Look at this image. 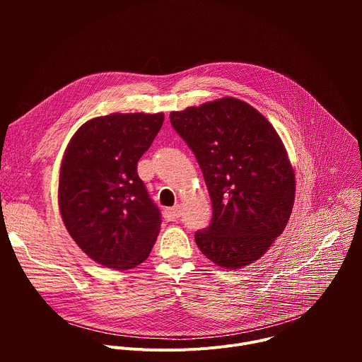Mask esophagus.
<instances>
[{"instance_id":"obj_1","label":"esophagus","mask_w":362,"mask_h":362,"mask_svg":"<svg viewBox=\"0 0 362 362\" xmlns=\"http://www.w3.org/2000/svg\"><path fill=\"white\" fill-rule=\"evenodd\" d=\"M180 215H182V212H180L179 204H176V206H173V208H169V209L165 211V218L168 221H177L180 218Z\"/></svg>"}]
</instances>
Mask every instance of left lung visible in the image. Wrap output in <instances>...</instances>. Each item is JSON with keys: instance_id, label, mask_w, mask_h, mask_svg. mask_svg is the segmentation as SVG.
Wrapping results in <instances>:
<instances>
[{"instance_id": "1", "label": "left lung", "mask_w": 362, "mask_h": 362, "mask_svg": "<svg viewBox=\"0 0 362 362\" xmlns=\"http://www.w3.org/2000/svg\"><path fill=\"white\" fill-rule=\"evenodd\" d=\"M194 153L212 200V221L194 233L200 252L225 269L259 259L284 232L295 173L274 126L247 103L223 97L170 113Z\"/></svg>"}]
</instances>
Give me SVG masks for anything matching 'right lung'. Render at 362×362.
Segmentation results:
<instances>
[{
	"label": "right lung",
	"mask_w": 362,
	"mask_h": 362,
	"mask_svg": "<svg viewBox=\"0 0 362 362\" xmlns=\"http://www.w3.org/2000/svg\"><path fill=\"white\" fill-rule=\"evenodd\" d=\"M163 113H113L86 122L60 168L59 206L66 229L97 264L117 271L147 259L160 212L137 175Z\"/></svg>",
	"instance_id": "obj_1"
}]
</instances>
